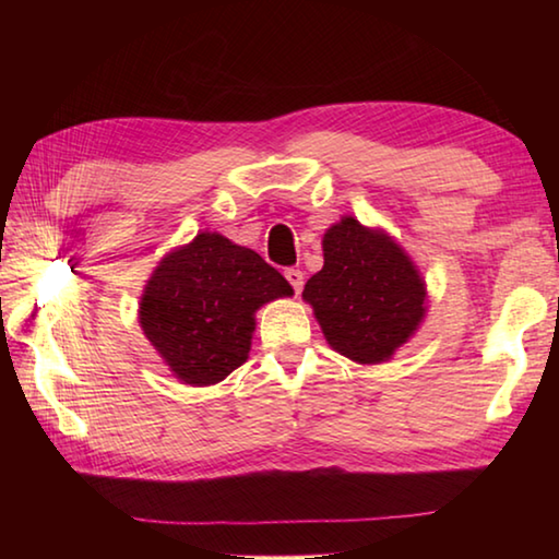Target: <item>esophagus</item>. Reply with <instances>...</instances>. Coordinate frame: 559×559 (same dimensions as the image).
<instances>
[{
	"instance_id": "34e87169",
	"label": "esophagus",
	"mask_w": 559,
	"mask_h": 559,
	"mask_svg": "<svg viewBox=\"0 0 559 559\" xmlns=\"http://www.w3.org/2000/svg\"><path fill=\"white\" fill-rule=\"evenodd\" d=\"M286 281L290 283V288L296 290V293H300L302 290V283H306V276H302V271L300 269H286Z\"/></svg>"
}]
</instances>
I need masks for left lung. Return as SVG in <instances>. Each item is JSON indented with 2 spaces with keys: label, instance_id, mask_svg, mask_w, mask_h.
I'll return each mask as SVG.
<instances>
[{
  "label": "left lung",
  "instance_id": "left-lung-1",
  "mask_svg": "<svg viewBox=\"0 0 559 559\" xmlns=\"http://www.w3.org/2000/svg\"><path fill=\"white\" fill-rule=\"evenodd\" d=\"M325 263L302 288L328 343L359 365L384 362L424 318L427 290L390 236L353 216L323 236Z\"/></svg>",
  "mask_w": 559,
  "mask_h": 559
}]
</instances>
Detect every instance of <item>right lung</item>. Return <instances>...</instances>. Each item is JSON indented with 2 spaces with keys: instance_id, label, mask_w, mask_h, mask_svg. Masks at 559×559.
Segmentation results:
<instances>
[{
  "instance_id": "right-lung-1",
  "label": "right lung",
  "mask_w": 559,
  "mask_h": 559,
  "mask_svg": "<svg viewBox=\"0 0 559 559\" xmlns=\"http://www.w3.org/2000/svg\"><path fill=\"white\" fill-rule=\"evenodd\" d=\"M293 296L257 251L200 234L155 269L140 300V325L185 384H214L249 357L253 313Z\"/></svg>"
}]
</instances>
